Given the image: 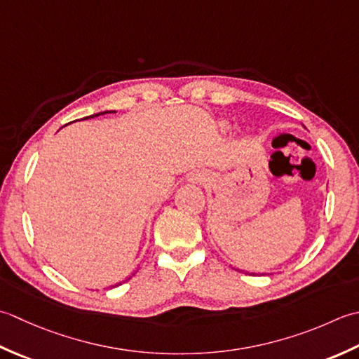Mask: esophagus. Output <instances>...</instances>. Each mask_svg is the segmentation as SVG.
<instances>
[{
	"label": "esophagus",
	"instance_id": "obj_1",
	"mask_svg": "<svg viewBox=\"0 0 359 359\" xmlns=\"http://www.w3.org/2000/svg\"><path fill=\"white\" fill-rule=\"evenodd\" d=\"M208 180H209L208 173H204L201 170L192 172V173H190V177H189V181L194 182V184H204V182H208Z\"/></svg>",
	"mask_w": 359,
	"mask_h": 359
}]
</instances>
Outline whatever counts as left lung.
<instances>
[{
  "mask_svg": "<svg viewBox=\"0 0 359 359\" xmlns=\"http://www.w3.org/2000/svg\"><path fill=\"white\" fill-rule=\"evenodd\" d=\"M262 276H263V274H262Z\"/></svg>",
  "mask_w": 359,
  "mask_h": 359,
  "instance_id": "left-lung-1",
  "label": "left lung"
}]
</instances>
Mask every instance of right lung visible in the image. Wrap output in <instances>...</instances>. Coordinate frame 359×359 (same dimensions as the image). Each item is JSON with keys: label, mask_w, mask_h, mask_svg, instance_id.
Masks as SVG:
<instances>
[{"label": "right lung", "mask_w": 359, "mask_h": 359, "mask_svg": "<svg viewBox=\"0 0 359 359\" xmlns=\"http://www.w3.org/2000/svg\"><path fill=\"white\" fill-rule=\"evenodd\" d=\"M105 113H114V111H104V113H97V114H93V116H99V114H105ZM93 116H88V118H93ZM88 118H83V119H88ZM118 285H121V283H116V285H113V287H118Z\"/></svg>", "instance_id": "add662e5"}]
</instances>
